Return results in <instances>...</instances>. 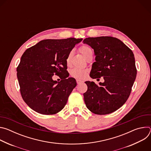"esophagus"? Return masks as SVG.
<instances>
[{
  "mask_svg": "<svg viewBox=\"0 0 151 151\" xmlns=\"http://www.w3.org/2000/svg\"><path fill=\"white\" fill-rule=\"evenodd\" d=\"M76 82H77V83L78 84H80V83H82L83 82V81H82V80H81V79H76Z\"/></svg>",
  "mask_w": 151,
  "mask_h": 151,
  "instance_id": "1",
  "label": "esophagus"
}]
</instances>
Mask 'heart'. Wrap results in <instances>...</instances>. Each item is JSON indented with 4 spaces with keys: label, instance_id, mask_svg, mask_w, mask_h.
<instances>
[{
    "label": "heart",
    "instance_id": "heart-1",
    "mask_svg": "<svg viewBox=\"0 0 151 151\" xmlns=\"http://www.w3.org/2000/svg\"><path fill=\"white\" fill-rule=\"evenodd\" d=\"M81 52V53L83 54V55L84 56V57L85 58H87L89 55H90L91 54H93V51L91 50V49L88 47V46H82L80 48ZM72 51H70L67 57V60L66 61L68 63H69L70 59L72 55ZM87 70H83V69H78V68H74L73 69L71 70L70 71V75L72 77L75 78H83L86 74H87Z\"/></svg>",
    "mask_w": 151,
    "mask_h": 151
}]
</instances>
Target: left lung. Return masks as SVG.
Wrapping results in <instances>:
<instances>
[{
	"label": "left lung",
	"mask_w": 151,
	"mask_h": 151,
	"mask_svg": "<svg viewBox=\"0 0 151 151\" xmlns=\"http://www.w3.org/2000/svg\"><path fill=\"white\" fill-rule=\"evenodd\" d=\"M83 43L94 52L96 61L90 72L93 79L103 77L97 85L86 81L88 90L83 93L86 106L97 115L112 113L126 102L136 78L133 51L119 39L111 36L85 38Z\"/></svg>",
	"instance_id": "obj_1"
}]
</instances>
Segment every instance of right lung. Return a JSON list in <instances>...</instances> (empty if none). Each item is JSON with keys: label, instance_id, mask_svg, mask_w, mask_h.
Listing matches in <instances>:
<instances>
[{"label": "right lung", "instance_id": "add662e5", "mask_svg": "<svg viewBox=\"0 0 151 151\" xmlns=\"http://www.w3.org/2000/svg\"><path fill=\"white\" fill-rule=\"evenodd\" d=\"M82 39H45L28 48L17 69L20 92L26 103L35 112L52 115L61 111L76 86L69 78L67 57ZM60 75V82L52 76Z\"/></svg>", "mask_w": 151, "mask_h": 151}]
</instances>
